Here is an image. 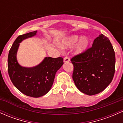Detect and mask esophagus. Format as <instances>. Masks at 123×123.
I'll return each mask as SVG.
<instances>
[{
    "label": "esophagus",
    "instance_id": "1",
    "mask_svg": "<svg viewBox=\"0 0 123 123\" xmlns=\"http://www.w3.org/2000/svg\"><path fill=\"white\" fill-rule=\"evenodd\" d=\"M64 62H69L70 61L69 58L68 57V56H65L64 59Z\"/></svg>",
    "mask_w": 123,
    "mask_h": 123
}]
</instances>
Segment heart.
<instances>
[{"mask_svg": "<svg viewBox=\"0 0 123 123\" xmlns=\"http://www.w3.org/2000/svg\"><path fill=\"white\" fill-rule=\"evenodd\" d=\"M90 44V40L87 36L80 37L79 35H71L64 38L61 43V46L63 48L75 47L76 54H82L85 52Z\"/></svg>", "mask_w": 123, "mask_h": 123, "instance_id": "1", "label": "heart"}]
</instances>
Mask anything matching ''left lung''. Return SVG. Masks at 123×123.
<instances>
[{
    "label": "left lung",
    "instance_id": "1",
    "mask_svg": "<svg viewBox=\"0 0 123 123\" xmlns=\"http://www.w3.org/2000/svg\"><path fill=\"white\" fill-rule=\"evenodd\" d=\"M71 61L74 65L73 80L83 93L89 96L99 93L113 80L115 52L110 40L102 34L94 39L91 48Z\"/></svg>",
    "mask_w": 123,
    "mask_h": 123
}]
</instances>
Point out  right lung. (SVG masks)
<instances>
[{"label":"right lung","instance_id":"add662e5","mask_svg":"<svg viewBox=\"0 0 123 123\" xmlns=\"http://www.w3.org/2000/svg\"><path fill=\"white\" fill-rule=\"evenodd\" d=\"M37 31L19 36L13 43L8 55V73L12 83L28 96L39 98L47 94L53 84L55 74L64 64L61 57H45L38 65L31 68L21 67L17 60V52L23 40L33 37Z\"/></svg>","mask_w":123,"mask_h":123}]
</instances>
